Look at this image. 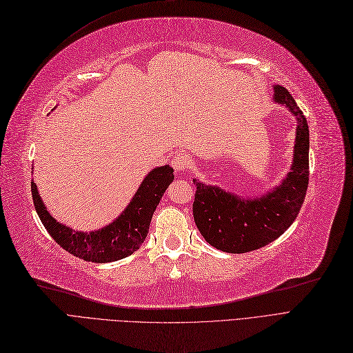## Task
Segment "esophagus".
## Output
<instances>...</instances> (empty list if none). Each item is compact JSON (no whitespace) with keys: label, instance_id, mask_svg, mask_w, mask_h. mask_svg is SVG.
I'll list each match as a JSON object with an SVG mask.
<instances>
[{"label":"esophagus","instance_id":"1","mask_svg":"<svg viewBox=\"0 0 353 353\" xmlns=\"http://www.w3.org/2000/svg\"><path fill=\"white\" fill-rule=\"evenodd\" d=\"M173 167L177 173H186L192 167V157L189 154H177L173 158Z\"/></svg>","mask_w":353,"mask_h":353}]
</instances>
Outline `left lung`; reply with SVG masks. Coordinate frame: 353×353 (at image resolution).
Returning a JSON list of instances; mask_svg holds the SVG:
<instances>
[{
  "label": "left lung",
  "instance_id": "8db88e82",
  "mask_svg": "<svg viewBox=\"0 0 353 353\" xmlns=\"http://www.w3.org/2000/svg\"><path fill=\"white\" fill-rule=\"evenodd\" d=\"M274 101L298 117L292 172L283 183L259 199H241L215 186H196L193 220L205 241L229 254H245L276 241L296 220L310 180V129L286 88L274 86Z\"/></svg>",
  "mask_w": 353,
  "mask_h": 353
}]
</instances>
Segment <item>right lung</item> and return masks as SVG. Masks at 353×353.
I'll return each mask as SVG.
<instances>
[{"instance_id":"right-lung-1","label":"right lung","mask_w":353,"mask_h":353,"mask_svg":"<svg viewBox=\"0 0 353 353\" xmlns=\"http://www.w3.org/2000/svg\"><path fill=\"white\" fill-rule=\"evenodd\" d=\"M173 172L170 165L152 170L120 217L98 232H73L55 221L42 203L37 185L32 181L33 205L45 229L64 251L88 263H111L132 255L143 243L152 214L174 179Z\"/></svg>"}]
</instances>
